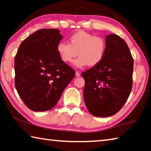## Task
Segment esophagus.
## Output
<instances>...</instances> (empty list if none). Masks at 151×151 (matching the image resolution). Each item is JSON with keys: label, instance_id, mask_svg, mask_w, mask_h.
I'll return each instance as SVG.
<instances>
[{"label": "esophagus", "instance_id": "esophagus-1", "mask_svg": "<svg viewBox=\"0 0 151 151\" xmlns=\"http://www.w3.org/2000/svg\"><path fill=\"white\" fill-rule=\"evenodd\" d=\"M75 75H76V76H77V77H78V76H81V74H80V73L78 72V71H76Z\"/></svg>", "mask_w": 151, "mask_h": 151}]
</instances>
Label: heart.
<instances>
[{"instance_id":"1","label":"heart","mask_w":151,"mask_h":151,"mask_svg":"<svg viewBox=\"0 0 151 151\" xmlns=\"http://www.w3.org/2000/svg\"><path fill=\"white\" fill-rule=\"evenodd\" d=\"M57 51L60 59L65 63L75 61L76 67L97 65L103 60L106 51V42L103 38L81 30L69 37V43L60 41L57 44Z\"/></svg>"}]
</instances>
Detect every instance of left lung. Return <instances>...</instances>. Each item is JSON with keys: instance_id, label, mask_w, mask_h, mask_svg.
<instances>
[{"instance_id": "8db88e82", "label": "left lung", "mask_w": 151, "mask_h": 151, "mask_svg": "<svg viewBox=\"0 0 151 151\" xmlns=\"http://www.w3.org/2000/svg\"><path fill=\"white\" fill-rule=\"evenodd\" d=\"M106 51L97 65L81 74L85 79L84 99L89 112L110 116L124 106L132 86L133 58L119 36H106Z\"/></svg>"}]
</instances>
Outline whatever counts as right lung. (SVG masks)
I'll list each match as a JSON object with an SVG mask.
<instances>
[{
	"mask_svg": "<svg viewBox=\"0 0 151 151\" xmlns=\"http://www.w3.org/2000/svg\"><path fill=\"white\" fill-rule=\"evenodd\" d=\"M56 29L37 30L20 45L14 57V85L25 105L41 112L54 107L75 71L57 51L63 36Z\"/></svg>",
	"mask_w": 151,
	"mask_h": 151,
	"instance_id": "obj_1",
	"label": "right lung"
}]
</instances>
